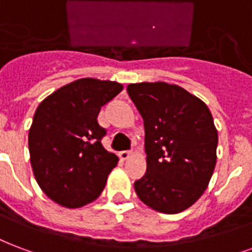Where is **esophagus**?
<instances>
[{"label":"esophagus","instance_id":"esophagus-1","mask_svg":"<svg viewBox=\"0 0 252 252\" xmlns=\"http://www.w3.org/2000/svg\"><path fill=\"white\" fill-rule=\"evenodd\" d=\"M131 155H133V153H131V151H122V153H121V158H122V159H128V158H130V157H131Z\"/></svg>","mask_w":252,"mask_h":252}]
</instances>
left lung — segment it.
I'll list each match as a JSON object with an SVG mask.
<instances>
[{
  "mask_svg": "<svg viewBox=\"0 0 252 252\" xmlns=\"http://www.w3.org/2000/svg\"><path fill=\"white\" fill-rule=\"evenodd\" d=\"M127 93L143 118L147 154L135 192L155 211L181 213L199 199L215 169L213 115L205 102L177 85L130 83Z\"/></svg>",
  "mask_w": 252,
  "mask_h": 252,
  "instance_id": "left-lung-1",
  "label": "left lung"
}]
</instances>
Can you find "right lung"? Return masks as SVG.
Masks as SVG:
<instances>
[{
	"label": "right lung",
	"instance_id": "obj_1",
	"mask_svg": "<svg viewBox=\"0 0 252 252\" xmlns=\"http://www.w3.org/2000/svg\"><path fill=\"white\" fill-rule=\"evenodd\" d=\"M122 89L113 81L77 79L37 107L29 130L30 163L39 187L58 205L77 209L101 195L118 157L102 146L106 128L97 118Z\"/></svg>",
	"mask_w": 252,
	"mask_h": 252
}]
</instances>
